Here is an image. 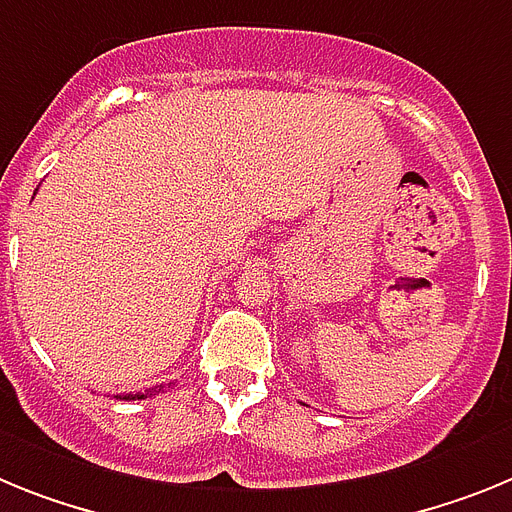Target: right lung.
<instances>
[{"label":"right lung","mask_w":512,"mask_h":512,"mask_svg":"<svg viewBox=\"0 0 512 512\" xmlns=\"http://www.w3.org/2000/svg\"><path fill=\"white\" fill-rule=\"evenodd\" d=\"M167 386H172V381ZM159 391H164V384L154 386V389L139 391V394H123V397H118V399H146V397H154V394H159Z\"/></svg>","instance_id":"1"}]
</instances>
